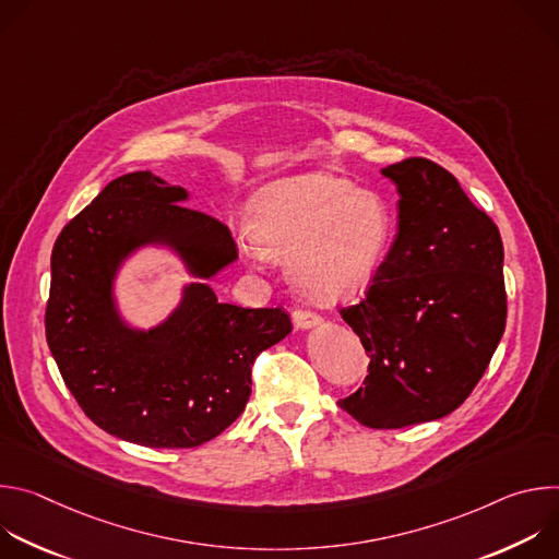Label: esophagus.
<instances>
[{"label":"esophagus","mask_w":559,"mask_h":559,"mask_svg":"<svg viewBox=\"0 0 559 559\" xmlns=\"http://www.w3.org/2000/svg\"><path fill=\"white\" fill-rule=\"evenodd\" d=\"M292 321H294V325L298 330H307V328H316L318 323H321V316H318L311 309H294L292 311Z\"/></svg>","instance_id":"34e87169"}]
</instances>
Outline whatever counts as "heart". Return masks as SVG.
Segmentation results:
<instances>
[{"label": "heart", "instance_id": "b5f03b06", "mask_svg": "<svg viewBox=\"0 0 559 559\" xmlns=\"http://www.w3.org/2000/svg\"><path fill=\"white\" fill-rule=\"evenodd\" d=\"M393 229V210L380 192L325 173L267 186L248 214L257 250L287 261L294 289L323 305L358 294L373 278Z\"/></svg>", "mask_w": 559, "mask_h": 559}]
</instances>
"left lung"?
<instances>
[{
	"label": "left lung",
	"mask_w": 559,
	"mask_h": 559,
	"mask_svg": "<svg viewBox=\"0 0 559 559\" xmlns=\"http://www.w3.org/2000/svg\"><path fill=\"white\" fill-rule=\"evenodd\" d=\"M382 175L401 192L397 234L365 296L341 307L369 367L338 407L403 429L449 416L485 376L507 325L504 248L442 166L412 156Z\"/></svg>",
	"instance_id": "left-lung-1"
}]
</instances>
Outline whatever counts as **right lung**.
I'll list each match as a JSON object with an SVG mask.
<instances>
[{"label": "right lung", "instance_id": "obj_1", "mask_svg": "<svg viewBox=\"0 0 559 559\" xmlns=\"http://www.w3.org/2000/svg\"><path fill=\"white\" fill-rule=\"evenodd\" d=\"M186 197L150 170L123 175L61 229L50 257L46 341L66 386L97 427L154 449L223 433L248 405L257 356L292 332L281 307L218 302L203 283L162 328L119 321L110 283L134 248L168 243L201 278L236 259L227 225Z\"/></svg>", "mask_w": 559, "mask_h": 559}]
</instances>
